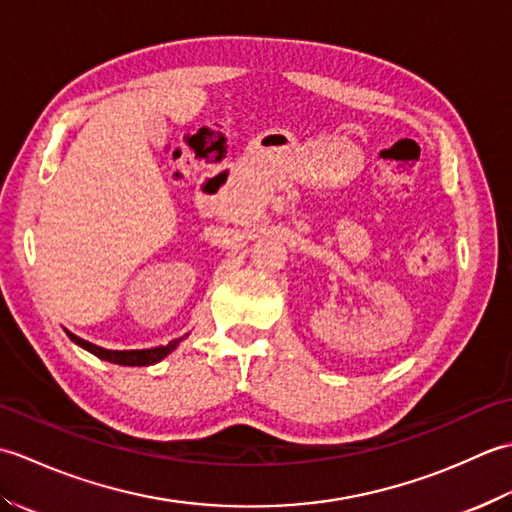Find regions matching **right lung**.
Segmentation results:
<instances>
[{"label":"right lung","instance_id":"add662e5","mask_svg":"<svg viewBox=\"0 0 512 512\" xmlns=\"http://www.w3.org/2000/svg\"><path fill=\"white\" fill-rule=\"evenodd\" d=\"M65 334L70 336V341H74L83 350L92 352L94 356L103 358L107 363H114V365H127V367H145V365H156L162 358L169 356L176 347L180 345L182 339H173L169 345H160V347H149V350H105V347L94 345L90 341L81 339V336H76L72 332L65 330Z\"/></svg>","mask_w":512,"mask_h":512}]
</instances>
